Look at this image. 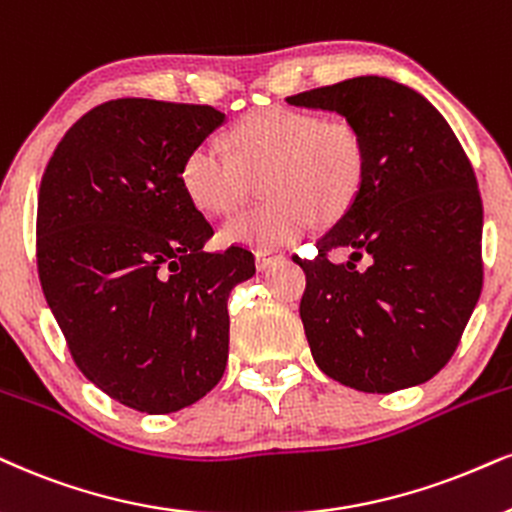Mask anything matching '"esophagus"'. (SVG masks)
<instances>
[{"instance_id": "obj_1", "label": "esophagus", "mask_w": 512, "mask_h": 512, "mask_svg": "<svg viewBox=\"0 0 512 512\" xmlns=\"http://www.w3.org/2000/svg\"><path fill=\"white\" fill-rule=\"evenodd\" d=\"M285 254L277 249H258L256 251V268L258 270H268L270 266H275V263H280Z\"/></svg>"}]
</instances>
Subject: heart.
Listing matches in <instances>:
<instances>
[{
  "label": "heart",
  "mask_w": 512,
  "mask_h": 512,
  "mask_svg": "<svg viewBox=\"0 0 512 512\" xmlns=\"http://www.w3.org/2000/svg\"><path fill=\"white\" fill-rule=\"evenodd\" d=\"M218 144L199 142L180 166V185L201 211H235L254 182L270 201L223 225L232 246L273 249L299 239L313 218L330 223L344 216L365 178V144L346 121L308 111L266 109L227 132Z\"/></svg>",
  "instance_id": "obj_1"
}]
</instances>
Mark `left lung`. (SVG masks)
I'll return each mask as SVG.
<instances>
[{"label": "left lung", "instance_id": "8db88e82", "mask_svg": "<svg viewBox=\"0 0 512 512\" xmlns=\"http://www.w3.org/2000/svg\"><path fill=\"white\" fill-rule=\"evenodd\" d=\"M334 111L365 144V178L318 239L299 313L313 361L368 394L415 387L449 363L482 292V199L446 118L420 92L361 75L294 94ZM332 248H351L332 264ZM363 255L369 266L355 268Z\"/></svg>", "mask_w": 512, "mask_h": 512}]
</instances>
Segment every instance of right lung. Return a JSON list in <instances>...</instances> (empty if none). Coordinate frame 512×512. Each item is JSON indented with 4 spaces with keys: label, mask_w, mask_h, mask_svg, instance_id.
I'll return each instance as SVG.
<instances>
[{
    "label": "right lung",
    "mask_w": 512,
    "mask_h": 512,
    "mask_svg": "<svg viewBox=\"0 0 512 512\" xmlns=\"http://www.w3.org/2000/svg\"><path fill=\"white\" fill-rule=\"evenodd\" d=\"M213 106L113 99L63 135L37 199V270L82 375L149 415L192 406L223 377L227 296L256 273L242 246L206 254L213 227L180 185Z\"/></svg>",
    "instance_id": "1"
}]
</instances>
